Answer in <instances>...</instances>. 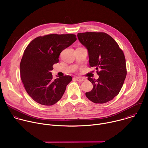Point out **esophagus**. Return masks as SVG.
Here are the masks:
<instances>
[{"label":"esophagus","instance_id":"obj_1","mask_svg":"<svg viewBox=\"0 0 148 148\" xmlns=\"http://www.w3.org/2000/svg\"><path fill=\"white\" fill-rule=\"evenodd\" d=\"M77 81H80V82H82V81H85V78H82V77H75V78H74Z\"/></svg>","mask_w":148,"mask_h":148}]
</instances>
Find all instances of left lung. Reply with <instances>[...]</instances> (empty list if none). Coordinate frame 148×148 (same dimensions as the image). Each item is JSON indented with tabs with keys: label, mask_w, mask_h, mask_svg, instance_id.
I'll list each match as a JSON object with an SVG mask.
<instances>
[{
	"label": "left lung",
	"mask_w": 148,
	"mask_h": 148,
	"mask_svg": "<svg viewBox=\"0 0 148 148\" xmlns=\"http://www.w3.org/2000/svg\"><path fill=\"white\" fill-rule=\"evenodd\" d=\"M77 37L88 50L90 67L95 68L99 75L97 79L88 78L93 88L86 93V97L95 103L112 100L119 94L126 75V61L122 50L107 33L86 32L78 33Z\"/></svg>",
	"instance_id": "left-lung-1"
}]
</instances>
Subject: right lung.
I'll return each mask as SVG.
<instances>
[{"instance_id": "obj_1", "label": "right lung", "mask_w": 148, "mask_h": 148, "mask_svg": "<svg viewBox=\"0 0 148 148\" xmlns=\"http://www.w3.org/2000/svg\"><path fill=\"white\" fill-rule=\"evenodd\" d=\"M76 40L73 34H51L35 38L25 49L20 64V77L27 94L36 102L49 106L62 97L72 77L53 79L50 71L58 62L61 52Z\"/></svg>"}]
</instances>
